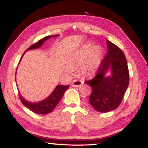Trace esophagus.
<instances>
[{"instance_id": "obj_1", "label": "esophagus", "mask_w": 148, "mask_h": 148, "mask_svg": "<svg viewBox=\"0 0 148 148\" xmlns=\"http://www.w3.org/2000/svg\"><path fill=\"white\" fill-rule=\"evenodd\" d=\"M82 84V81H79L78 79H74L72 82V83H71V85H72L73 87H79V86H81Z\"/></svg>"}]
</instances>
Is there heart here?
<instances>
[{"instance_id": "1", "label": "heart", "mask_w": 148, "mask_h": 148, "mask_svg": "<svg viewBox=\"0 0 148 148\" xmlns=\"http://www.w3.org/2000/svg\"><path fill=\"white\" fill-rule=\"evenodd\" d=\"M103 50L100 46H94L90 43L84 45L73 56L70 61L71 67H80L81 74L84 77H92L100 66ZM66 71L71 73L70 68Z\"/></svg>"}]
</instances>
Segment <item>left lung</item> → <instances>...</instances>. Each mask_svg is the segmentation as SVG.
<instances>
[{
  "label": "left lung",
  "mask_w": 148,
  "mask_h": 148,
  "mask_svg": "<svg viewBox=\"0 0 148 148\" xmlns=\"http://www.w3.org/2000/svg\"><path fill=\"white\" fill-rule=\"evenodd\" d=\"M108 52L101 62L95 77L86 81L92 87L89 103L96 110L106 112L117 108L129 85V69L124 52L107 40ZM110 68L111 76H105Z\"/></svg>",
  "instance_id": "1"
}]
</instances>
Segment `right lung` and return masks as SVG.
<instances>
[{"instance_id": "right-lung-1", "label": "right lung", "mask_w": 148, "mask_h": 148, "mask_svg": "<svg viewBox=\"0 0 148 148\" xmlns=\"http://www.w3.org/2000/svg\"><path fill=\"white\" fill-rule=\"evenodd\" d=\"M57 35L55 36H48L46 37L42 38L40 40L37 42L34 43V45L29 47L28 49H37L42 46L43 42L47 39H49L51 37H56ZM27 49V50H28ZM26 50V51H27ZM69 87V85H58L56 86L55 89L54 90L51 95L48 96L46 99L42 101H40L38 103H31L29 101H26L21 94L19 93V99H20L21 103L24 104V106H26L27 108H29L30 110L33 111L34 112H36L37 114H46L51 112L55 108V107L59 103V101H61V98L64 96V92L66 90H67L68 88Z\"/></svg>"}]
</instances>
